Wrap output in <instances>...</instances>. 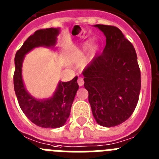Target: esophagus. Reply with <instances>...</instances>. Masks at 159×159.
<instances>
[{"mask_svg":"<svg viewBox=\"0 0 159 159\" xmlns=\"http://www.w3.org/2000/svg\"><path fill=\"white\" fill-rule=\"evenodd\" d=\"M78 85L79 86H82V85H84V81H83V78H79L78 80Z\"/></svg>","mask_w":159,"mask_h":159,"instance_id":"1","label":"esophagus"}]
</instances>
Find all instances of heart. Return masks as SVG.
<instances>
[{"label": "heart", "mask_w": 159, "mask_h": 159, "mask_svg": "<svg viewBox=\"0 0 159 159\" xmlns=\"http://www.w3.org/2000/svg\"><path fill=\"white\" fill-rule=\"evenodd\" d=\"M88 45H89V41H85V42H84V43L82 44L81 46H80L79 49L77 50V53H76V56H77V57H78V58H80V57H82L84 51L87 49ZM98 48H99V45H98V44L97 43V42H93V43H92V45H90V46H89V53H90V54H93V53H94L96 51H98Z\"/></svg>", "instance_id": "heart-1"}]
</instances>
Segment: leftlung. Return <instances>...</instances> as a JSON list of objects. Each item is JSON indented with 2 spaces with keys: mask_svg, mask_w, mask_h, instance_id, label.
Listing matches in <instances>:
<instances>
[{
  "mask_svg": "<svg viewBox=\"0 0 159 159\" xmlns=\"http://www.w3.org/2000/svg\"><path fill=\"white\" fill-rule=\"evenodd\" d=\"M106 38L102 53L83 71L84 86L95 120L116 126L134 111L141 89V73L133 45L115 26L95 25Z\"/></svg>",
  "mask_w": 159,
  "mask_h": 159,
  "instance_id": "obj_1",
  "label": "left lung"
}]
</instances>
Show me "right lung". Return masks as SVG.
Masks as SVG:
<instances>
[{"label": "right lung", "instance_id": "obj_1", "mask_svg": "<svg viewBox=\"0 0 159 159\" xmlns=\"http://www.w3.org/2000/svg\"><path fill=\"white\" fill-rule=\"evenodd\" d=\"M59 28L39 30L29 37L15 56L13 84L16 98L25 116L35 125L43 128H58L65 125L70 114L78 91V77L70 81H59L53 96L37 99L29 93L22 78V64L25 54L37 47L56 49Z\"/></svg>", "mask_w": 159, "mask_h": 159}]
</instances>
